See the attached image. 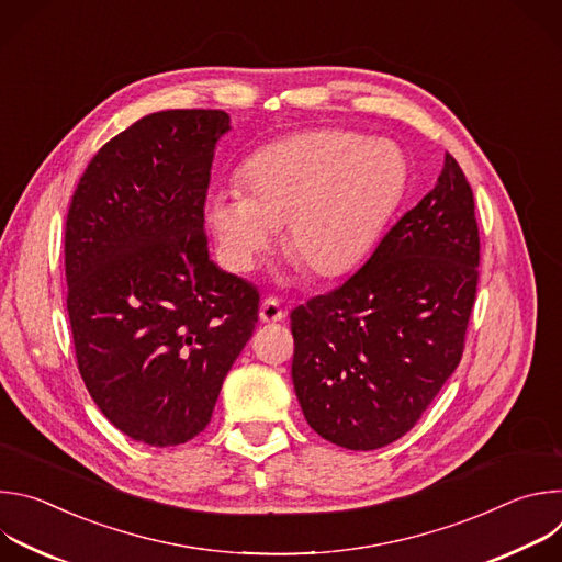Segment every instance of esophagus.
Wrapping results in <instances>:
<instances>
[{
	"label": "esophagus",
	"mask_w": 562,
	"mask_h": 562,
	"mask_svg": "<svg viewBox=\"0 0 562 562\" xmlns=\"http://www.w3.org/2000/svg\"><path fill=\"white\" fill-rule=\"evenodd\" d=\"M284 317V311L276 297H265L260 304V319L262 323H280Z\"/></svg>",
	"instance_id": "esophagus-1"
}]
</instances>
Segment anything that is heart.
<instances>
[{"label": "heart", "instance_id": "b5f03b06", "mask_svg": "<svg viewBox=\"0 0 562 562\" xmlns=\"http://www.w3.org/2000/svg\"><path fill=\"white\" fill-rule=\"evenodd\" d=\"M407 178V159L389 139L338 128L300 133L249 159L247 191H211L204 220L231 271H251L286 224V249L315 276L338 278L375 247Z\"/></svg>", "mask_w": 562, "mask_h": 562}]
</instances>
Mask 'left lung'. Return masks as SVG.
Segmentation results:
<instances>
[{"mask_svg": "<svg viewBox=\"0 0 562 562\" xmlns=\"http://www.w3.org/2000/svg\"><path fill=\"white\" fill-rule=\"evenodd\" d=\"M477 262L473 193L447 153L364 267L291 311V378L315 434L371 451L420 420L462 358Z\"/></svg>", "mask_w": 562, "mask_h": 562, "instance_id": "obj_1", "label": "left lung"}]
</instances>
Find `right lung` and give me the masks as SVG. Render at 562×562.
Returning <instances> with one entry per match:
<instances>
[{"label":"right lung","instance_id":"right-lung-1","mask_svg":"<svg viewBox=\"0 0 562 562\" xmlns=\"http://www.w3.org/2000/svg\"><path fill=\"white\" fill-rule=\"evenodd\" d=\"M224 111H159L106 142L64 228L77 369L128 438L173 447L211 423L222 382L258 323V289L222 271L204 202Z\"/></svg>","mask_w":562,"mask_h":562}]
</instances>
